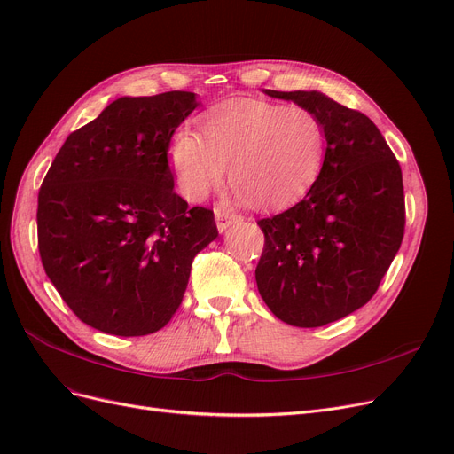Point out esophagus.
I'll list each match as a JSON object with an SVG mask.
<instances>
[{
    "label": "esophagus",
    "mask_w": 454,
    "mask_h": 454,
    "mask_svg": "<svg viewBox=\"0 0 454 454\" xmlns=\"http://www.w3.org/2000/svg\"><path fill=\"white\" fill-rule=\"evenodd\" d=\"M239 220H240V215L227 210V208H217L215 210V225H217V231H220V232L227 231V227H231L232 223H237Z\"/></svg>",
    "instance_id": "esophagus-1"
}]
</instances>
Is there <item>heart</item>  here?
I'll return each mask as SVG.
<instances>
[{"mask_svg": "<svg viewBox=\"0 0 454 454\" xmlns=\"http://www.w3.org/2000/svg\"><path fill=\"white\" fill-rule=\"evenodd\" d=\"M192 130H178L169 161L178 190L199 203L231 183L262 207H281L311 188L320 171L325 136L301 106L237 98L212 107Z\"/></svg>", "mask_w": 454, "mask_h": 454, "instance_id": "1", "label": "heart"}]
</instances>
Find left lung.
Masks as SVG:
<instances>
[{"instance_id":"8db88e82","label":"left lung","mask_w":454,"mask_h":454,"mask_svg":"<svg viewBox=\"0 0 454 454\" xmlns=\"http://www.w3.org/2000/svg\"><path fill=\"white\" fill-rule=\"evenodd\" d=\"M317 115L322 169L300 203L259 220L255 279L279 320L318 328L364 307L404 237L403 171L376 124L318 90H271Z\"/></svg>"}]
</instances>
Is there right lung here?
<instances>
[{
    "label": "right lung",
    "mask_w": 454,
    "mask_h": 454,
    "mask_svg": "<svg viewBox=\"0 0 454 454\" xmlns=\"http://www.w3.org/2000/svg\"><path fill=\"white\" fill-rule=\"evenodd\" d=\"M195 93L121 97L72 132L39 192L46 276L82 322L119 337L171 320L193 257L215 237L214 212L175 193L169 143Z\"/></svg>",
    "instance_id": "1"
}]
</instances>
